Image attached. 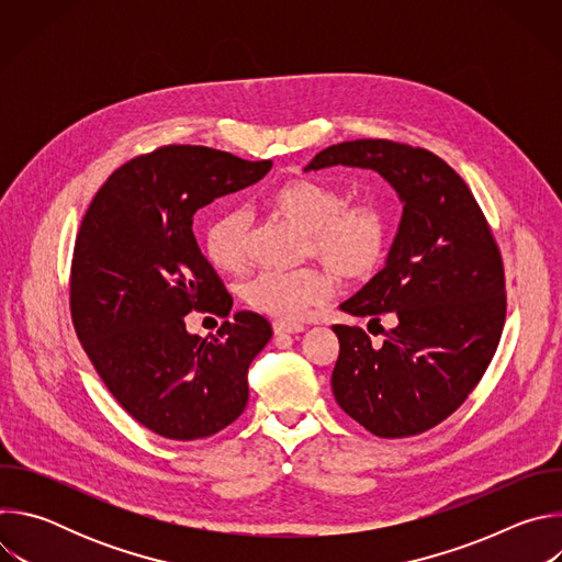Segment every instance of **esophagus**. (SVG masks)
Here are the masks:
<instances>
[{"label": "esophagus", "instance_id": "esophagus-1", "mask_svg": "<svg viewBox=\"0 0 562 562\" xmlns=\"http://www.w3.org/2000/svg\"><path fill=\"white\" fill-rule=\"evenodd\" d=\"M304 327L300 323H284V319H276L273 334L276 336H289V334H302Z\"/></svg>", "mask_w": 562, "mask_h": 562}]
</instances>
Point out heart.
<instances>
[{
	"label": "heart",
	"instance_id": "heart-1",
	"mask_svg": "<svg viewBox=\"0 0 562 562\" xmlns=\"http://www.w3.org/2000/svg\"><path fill=\"white\" fill-rule=\"evenodd\" d=\"M276 215L306 233L304 251L325 262L347 282L371 280L391 251V215L384 204L367 200L349 204L338 187L300 178L269 195ZM254 243V215L247 209L217 213L204 231V251L222 271L245 269ZM329 271L306 267L297 271H260L243 284L245 302L265 315L295 319L308 306L331 297Z\"/></svg>",
	"mask_w": 562,
	"mask_h": 562
}]
</instances>
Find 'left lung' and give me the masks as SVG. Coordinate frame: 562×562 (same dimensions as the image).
<instances>
[{
    "label": "left lung",
    "instance_id": "1",
    "mask_svg": "<svg viewBox=\"0 0 562 562\" xmlns=\"http://www.w3.org/2000/svg\"><path fill=\"white\" fill-rule=\"evenodd\" d=\"M378 171L405 202L386 267L340 308L395 323L380 345L336 325V403L378 438L423 434L449 418L485 375L507 315L505 265L464 180L436 153L395 139L319 150L308 171ZM382 327V325H380Z\"/></svg>",
    "mask_w": 562,
    "mask_h": 562
}]
</instances>
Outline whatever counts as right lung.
<instances>
[{
  "label": "right lung",
  "mask_w": 562,
  "mask_h": 562,
  "mask_svg": "<svg viewBox=\"0 0 562 562\" xmlns=\"http://www.w3.org/2000/svg\"><path fill=\"white\" fill-rule=\"evenodd\" d=\"M271 167L209 146H159L113 171L79 224L75 334L122 409L157 436L209 438L247 407L249 364L273 331L251 311L222 323L211 342L187 331L191 311L226 317L233 304L198 247L193 215Z\"/></svg>",
  "instance_id": "right-lung-1"
}]
</instances>
